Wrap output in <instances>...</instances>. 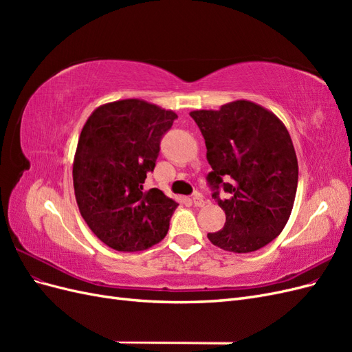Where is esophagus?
<instances>
[{"instance_id": "34e87169", "label": "esophagus", "mask_w": 352, "mask_h": 352, "mask_svg": "<svg viewBox=\"0 0 352 352\" xmlns=\"http://www.w3.org/2000/svg\"><path fill=\"white\" fill-rule=\"evenodd\" d=\"M192 204H194L195 207H202V206L206 204L204 197H202L201 194H195V195L192 197Z\"/></svg>"}]
</instances>
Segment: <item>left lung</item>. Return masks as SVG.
<instances>
[{
  "label": "left lung",
  "instance_id": "8db88e82",
  "mask_svg": "<svg viewBox=\"0 0 352 352\" xmlns=\"http://www.w3.org/2000/svg\"><path fill=\"white\" fill-rule=\"evenodd\" d=\"M189 114L206 140L212 197L226 214L225 228L207 235L210 242L238 254L263 248L283 230L294 207L298 160L289 132L278 116L248 100ZM220 187L228 199L218 198Z\"/></svg>",
  "mask_w": 352,
  "mask_h": 352
}]
</instances>
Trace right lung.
Returning a JSON list of instances; mask_svg holds the SVG:
<instances>
[{
    "label": "right lung",
    "mask_w": 352,
    "mask_h": 352,
    "mask_svg": "<svg viewBox=\"0 0 352 352\" xmlns=\"http://www.w3.org/2000/svg\"><path fill=\"white\" fill-rule=\"evenodd\" d=\"M175 119L172 110L127 98L100 105L82 127L73 160L74 197L95 236L116 251H144L167 235L179 204L142 184Z\"/></svg>",
    "instance_id": "add662e5"
}]
</instances>
